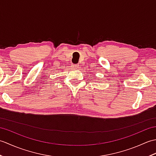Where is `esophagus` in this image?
<instances>
[{
  "label": "esophagus",
  "mask_w": 156,
  "mask_h": 156,
  "mask_svg": "<svg viewBox=\"0 0 156 156\" xmlns=\"http://www.w3.org/2000/svg\"><path fill=\"white\" fill-rule=\"evenodd\" d=\"M72 67L74 68H78V65H76V64H72Z\"/></svg>",
  "instance_id": "34e87169"
}]
</instances>
